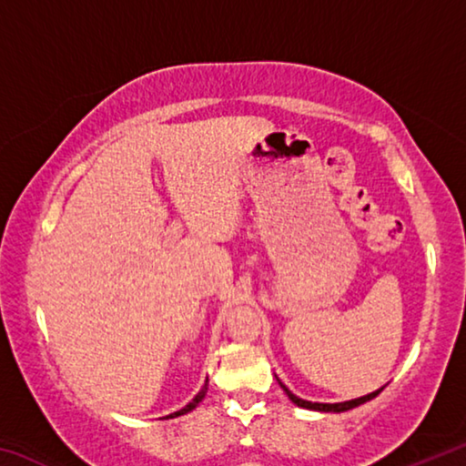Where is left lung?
<instances>
[{"mask_svg":"<svg viewBox=\"0 0 466 466\" xmlns=\"http://www.w3.org/2000/svg\"><path fill=\"white\" fill-rule=\"evenodd\" d=\"M279 382V380H278ZM279 386L283 390H286V394L289 397V400L294 405H298V407H304V409H312V411H325V413H341V411H350V409H353V407H360V405H364V403H368V400H372L374 397H378V394L382 392V389H378V390H374V392H370V394H366V397H360V399H353V400H345V403H312V400H304V399H299V397H296L294 392H291L286 384L283 382H279Z\"/></svg>","mask_w":466,"mask_h":466,"instance_id":"1","label":"left lung"}]
</instances>
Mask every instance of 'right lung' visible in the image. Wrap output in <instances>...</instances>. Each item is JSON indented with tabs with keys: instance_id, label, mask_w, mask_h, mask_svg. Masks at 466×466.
Wrapping results in <instances>:
<instances>
[{
	"instance_id": "add662e5",
	"label": "right lung",
	"mask_w": 466,
	"mask_h": 466,
	"mask_svg": "<svg viewBox=\"0 0 466 466\" xmlns=\"http://www.w3.org/2000/svg\"><path fill=\"white\" fill-rule=\"evenodd\" d=\"M205 392H208V380H205V384H203V389L197 392V397L191 400V403H188L187 407H183L180 409V411H177V413H170L168 417H178V415H185V413H188V411H193V409L201 403L203 400V397H205Z\"/></svg>"
}]
</instances>
